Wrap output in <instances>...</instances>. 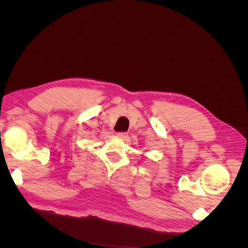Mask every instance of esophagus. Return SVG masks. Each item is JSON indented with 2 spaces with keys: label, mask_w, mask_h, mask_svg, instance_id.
I'll return each instance as SVG.
<instances>
[{
  "label": "esophagus",
  "mask_w": 248,
  "mask_h": 248,
  "mask_svg": "<svg viewBox=\"0 0 248 248\" xmlns=\"http://www.w3.org/2000/svg\"><path fill=\"white\" fill-rule=\"evenodd\" d=\"M118 137H119L120 139L125 140V139L128 138V134H127L126 132H119V133H118Z\"/></svg>",
  "instance_id": "obj_1"
}]
</instances>
